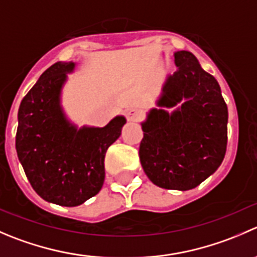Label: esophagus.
I'll return each mask as SVG.
<instances>
[{"label":"esophagus","mask_w":257,"mask_h":257,"mask_svg":"<svg viewBox=\"0 0 257 257\" xmlns=\"http://www.w3.org/2000/svg\"><path fill=\"white\" fill-rule=\"evenodd\" d=\"M142 118V111L139 109H131V110L126 113V119L129 121H138Z\"/></svg>","instance_id":"esophagus-1"}]
</instances>
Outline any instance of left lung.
Listing matches in <instances>:
<instances>
[{
	"label": "left lung",
	"instance_id": "left-lung-1",
	"mask_svg": "<svg viewBox=\"0 0 257 257\" xmlns=\"http://www.w3.org/2000/svg\"><path fill=\"white\" fill-rule=\"evenodd\" d=\"M177 70L167 76L157 100L142 121L139 158L156 186L188 191L222 163L227 146V105L217 80L192 52H174ZM168 108L174 110L169 113Z\"/></svg>",
	"mask_w": 257,
	"mask_h": 257
}]
</instances>
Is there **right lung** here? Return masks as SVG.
<instances>
[{
	"label": "right lung",
	"mask_w": 257,
	"mask_h": 257,
	"mask_svg": "<svg viewBox=\"0 0 257 257\" xmlns=\"http://www.w3.org/2000/svg\"><path fill=\"white\" fill-rule=\"evenodd\" d=\"M73 61H59L42 73L19 108L16 151L32 188L42 200L75 207L99 193L104 158L126 123L116 115L105 126L79 128L61 105Z\"/></svg>",
	"instance_id": "1"
}]
</instances>
